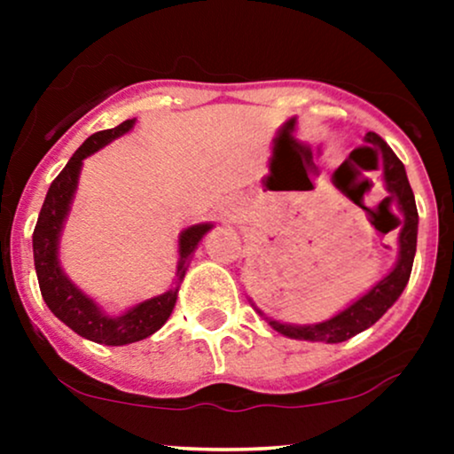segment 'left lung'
Wrapping results in <instances>:
<instances>
[{"instance_id":"left-lung-1","label":"left lung","mask_w":454,"mask_h":454,"mask_svg":"<svg viewBox=\"0 0 454 454\" xmlns=\"http://www.w3.org/2000/svg\"><path fill=\"white\" fill-rule=\"evenodd\" d=\"M363 149H376L380 151V155H382L380 166H382L384 187H387L388 192V196L384 198V200H387L388 205L397 207L399 211V215H395L399 228L397 262H395V267L388 270V275H384L376 286H372L367 293L358 296V299L348 305L346 309H341L340 314L328 317L325 322H316V325H286V322H279L275 320V317L264 314V311L258 309V307L254 305V301L249 299V303H252L254 309L269 322V326L273 328V331L281 333V335L290 337V340L320 343H341L350 340V337L363 333L364 328L376 325L380 317L395 305V301L399 299L403 288L408 286L416 254V234H419V211H416L414 192H411L408 175H405V166L401 164V160L393 153V149H390L376 132L364 134ZM343 164H346V161H343Z\"/></svg>"}]
</instances>
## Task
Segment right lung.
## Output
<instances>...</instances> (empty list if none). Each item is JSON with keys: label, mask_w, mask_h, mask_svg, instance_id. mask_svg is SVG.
<instances>
[{"label": "right lung", "mask_w": 454, "mask_h": 454, "mask_svg": "<svg viewBox=\"0 0 454 454\" xmlns=\"http://www.w3.org/2000/svg\"><path fill=\"white\" fill-rule=\"evenodd\" d=\"M134 123H137V119H128V121L119 123L117 128L91 134L74 151L66 168L57 175V179L46 192L44 205L40 209L38 223H35L34 231V264L44 303L66 326H70L85 340L104 343V346H128V343L147 340L149 335H153L155 331L164 326V322L173 314L179 284L185 278V270L190 267V260L194 256L198 243L213 228L211 222H202L181 231L179 260H176L175 273L176 281L173 288L158 296H151L147 301H140L119 316H111L108 311H104L100 303H96L90 294L82 293L64 273L59 260V243L78 190L82 161L96 151L106 147L108 143H113L114 138L128 134L134 128Z\"/></svg>", "instance_id": "1"}]
</instances>
